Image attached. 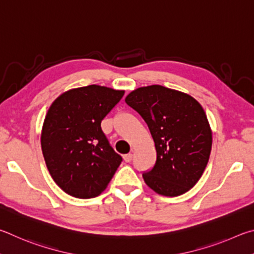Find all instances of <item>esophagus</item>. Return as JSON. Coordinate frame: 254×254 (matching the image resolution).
<instances>
[{"label":"esophagus","mask_w":254,"mask_h":254,"mask_svg":"<svg viewBox=\"0 0 254 254\" xmlns=\"http://www.w3.org/2000/svg\"><path fill=\"white\" fill-rule=\"evenodd\" d=\"M124 161L126 162V163H130V162L132 161V155H131V154L125 155V156H124Z\"/></svg>","instance_id":"obj_1"}]
</instances>
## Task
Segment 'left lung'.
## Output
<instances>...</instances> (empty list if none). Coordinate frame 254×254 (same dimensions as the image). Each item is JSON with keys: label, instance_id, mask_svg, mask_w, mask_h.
<instances>
[{"label": "left lung", "instance_id": "left-lung-1", "mask_svg": "<svg viewBox=\"0 0 254 254\" xmlns=\"http://www.w3.org/2000/svg\"><path fill=\"white\" fill-rule=\"evenodd\" d=\"M149 128L156 148L145 183L165 196H179L201 179L212 148V131L202 106L190 95L159 84L141 87L126 97Z\"/></svg>", "mask_w": 254, "mask_h": 254}]
</instances>
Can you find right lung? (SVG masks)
<instances>
[{"label": "right lung", "instance_id": "right-lung-1", "mask_svg": "<svg viewBox=\"0 0 254 254\" xmlns=\"http://www.w3.org/2000/svg\"><path fill=\"white\" fill-rule=\"evenodd\" d=\"M123 96V90L90 84L62 93L49 108L43 157L53 181L71 196L96 197L123 162L101 129L102 119Z\"/></svg>", "mask_w": 254, "mask_h": 254}]
</instances>
